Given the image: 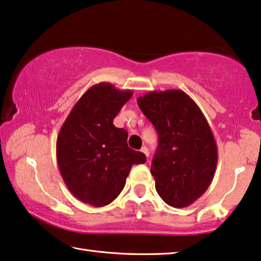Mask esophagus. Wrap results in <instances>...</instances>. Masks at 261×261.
<instances>
[{
	"instance_id": "obj_1",
	"label": "esophagus",
	"mask_w": 261,
	"mask_h": 261,
	"mask_svg": "<svg viewBox=\"0 0 261 261\" xmlns=\"http://www.w3.org/2000/svg\"><path fill=\"white\" fill-rule=\"evenodd\" d=\"M140 151H142L146 156H148V154H150V152H148V148L146 146H143L142 150H140Z\"/></svg>"
}]
</instances>
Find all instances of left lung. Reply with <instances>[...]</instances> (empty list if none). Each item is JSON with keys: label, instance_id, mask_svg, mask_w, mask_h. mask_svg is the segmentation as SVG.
I'll return each instance as SVG.
<instances>
[{"label": "left lung", "instance_id": "left-lung-1", "mask_svg": "<svg viewBox=\"0 0 261 261\" xmlns=\"http://www.w3.org/2000/svg\"><path fill=\"white\" fill-rule=\"evenodd\" d=\"M137 103L159 136L151 166L156 193L174 208L190 205L212 184L218 158L203 113L177 89L148 92Z\"/></svg>", "mask_w": 261, "mask_h": 261}]
</instances>
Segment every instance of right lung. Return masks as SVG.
I'll list each match as a JSON object with an SVG mask.
<instances>
[{
	"label": "right lung",
	"mask_w": 261,
	"mask_h": 261,
	"mask_svg": "<svg viewBox=\"0 0 261 261\" xmlns=\"http://www.w3.org/2000/svg\"><path fill=\"white\" fill-rule=\"evenodd\" d=\"M132 94L108 82L94 85L75 103L59 131L58 167L69 192L84 203H111L125 186L131 167L146 161L144 153L127 146L126 130L114 125Z\"/></svg>",
	"instance_id": "obj_1"
}]
</instances>
